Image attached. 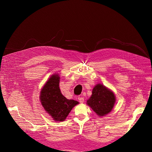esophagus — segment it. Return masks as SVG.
<instances>
[{
    "instance_id": "obj_1",
    "label": "esophagus",
    "mask_w": 152,
    "mask_h": 152,
    "mask_svg": "<svg viewBox=\"0 0 152 152\" xmlns=\"http://www.w3.org/2000/svg\"><path fill=\"white\" fill-rule=\"evenodd\" d=\"M78 100H79V102L80 103H83V102H84V98H83V96H79Z\"/></svg>"
}]
</instances>
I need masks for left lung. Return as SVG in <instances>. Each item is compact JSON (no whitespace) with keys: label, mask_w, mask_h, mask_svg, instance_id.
Masks as SVG:
<instances>
[{"label":"left lung","mask_w":152,"mask_h":152,"mask_svg":"<svg viewBox=\"0 0 152 152\" xmlns=\"http://www.w3.org/2000/svg\"><path fill=\"white\" fill-rule=\"evenodd\" d=\"M115 102L114 93L102 84H97L93 89L92 95L87 104L98 115L104 116L111 112Z\"/></svg>","instance_id":"1"}]
</instances>
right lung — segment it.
I'll list each match as a JSON object with an SVG mask.
<instances>
[{
  "label": "right lung",
  "instance_id": "1",
  "mask_svg": "<svg viewBox=\"0 0 152 152\" xmlns=\"http://www.w3.org/2000/svg\"><path fill=\"white\" fill-rule=\"evenodd\" d=\"M59 80L57 74L51 76L42 89L40 97L44 110L54 120L63 121L78 102L67 99L62 95L59 86Z\"/></svg>",
  "mask_w": 152,
  "mask_h": 152
}]
</instances>
